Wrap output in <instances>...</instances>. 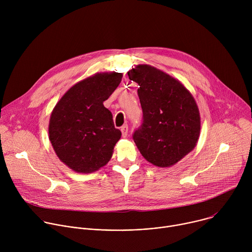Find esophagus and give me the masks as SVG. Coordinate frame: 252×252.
<instances>
[{
	"mask_svg": "<svg viewBox=\"0 0 252 252\" xmlns=\"http://www.w3.org/2000/svg\"><path fill=\"white\" fill-rule=\"evenodd\" d=\"M121 130H122V134H123V136H124V137H126V136L127 135V131H128V126H127V125L123 126L121 127Z\"/></svg>",
	"mask_w": 252,
	"mask_h": 252,
	"instance_id": "1",
	"label": "esophagus"
}]
</instances>
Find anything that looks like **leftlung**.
<instances>
[{
	"mask_svg": "<svg viewBox=\"0 0 252 252\" xmlns=\"http://www.w3.org/2000/svg\"><path fill=\"white\" fill-rule=\"evenodd\" d=\"M139 89L141 125L132 138L142 157L166 167L181 160L196 145L200 131L198 107L190 93L163 71L140 64L127 71Z\"/></svg>",
	"mask_w": 252,
	"mask_h": 252,
	"instance_id": "1",
	"label": "left lung"
}]
</instances>
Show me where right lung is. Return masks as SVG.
Returning <instances> with one entry per match:
<instances>
[{
    "label": "right lung",
    "mask_w": 252,
    "mask_h": 252,
    "mask_svg": "<svg viewBox=\"0 0 252 252\" xmlns=\"http://www.w3.org/2000/svg\"><path fill=\"white\" fill-rule=\"evenodd\" d=\"M121 73H103L71 87L52 113L49 134L52 146L68 167L93 172L105 165L122 132L115 127L112 113L104 107L119 87Z\"/></svg>",
    "instance_id": "add662e5"
}]
</instances>
